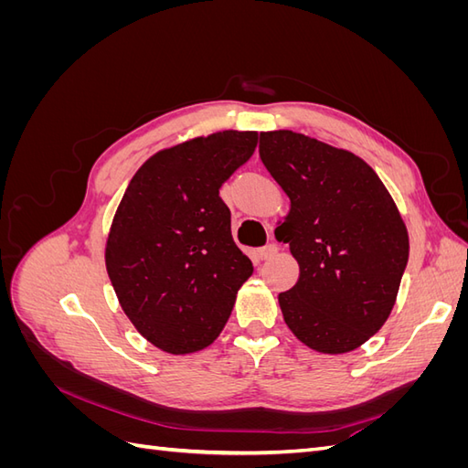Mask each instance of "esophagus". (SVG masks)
I'll return each mask as SVG.
<instances>
[{"instance_id":"34e87169","label":"esophagus","mask_w":468,"mask_h":468,"mask_svg":"<svg viewBox=\"0 0 468 468\" xmlns=\"http://www.w3.org/2000/svg\"><path fill=\"white\" fill-rule=\"evenodd\" d=\"M277 253V246L275 244H267V246H263V248H260L258 250V258L261 260V261H265V260H271L273 256Z\"/></svg>"}]
</instances>
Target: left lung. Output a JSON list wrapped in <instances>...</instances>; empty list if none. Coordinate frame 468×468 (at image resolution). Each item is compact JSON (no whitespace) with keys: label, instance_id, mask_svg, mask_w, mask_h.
I'll return each mask as SVG.
<instances>
[{"label":"left lung","instance_id":"obj_1","mask_svg":"<svg viewBox=\"0 0 468 468\" xmlns=\"http://www.w3.org/2000/svg\"><path fill=\"white\" fill-rule=\"evenodd\" d=\"M260 158L291 201L277 230L301 269L279 294L282 318L310 349H357L387 322L408 263L399 208L371 165L316 138L261 133Z\"/></svg>","mask_w":468,"mask_h":468}]
</instances>
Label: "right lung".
Masks as SVG:
<instances>
[{
	"label": "right lung",
	"instance_id": "obj_1",
	"mask_svg": "<svg viewBox=\"0 0 468 468\" xmlns=\"http://www.w3.org/2000/svg\"><path fill=\"white\" fill-rule=\"evenodd\" d=\"M258 146V133L222 131L154 154L126 187L105 265L124 314L174 356L210 346L253 273L230 230L222 183Z\"/></svg>",
	"mask_w": 468,
	"mask_h": 468
}]
</instances>
